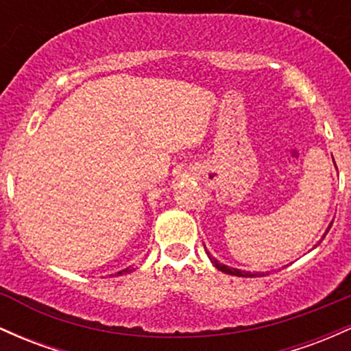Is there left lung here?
<instances>
[{
  "mask_svg": "<svg viewBox=\"0 0 351 351\" xmlns=\"http://www.w3.org/2000/svg\"><path fill=\"white\" fill-rule=\"evenodd\" d=\"M335 162V160H333ZM332 227V226H330ZM330 227L326 228V232L330 230ZM326 232L324 234V237L326 235ZM322 237V239H324ZM317 247V245H315ZM207 252V255H208V258H210V262L214 263V267L217 270H220V271H223V274H228V275H235V277H247V278H254V277H263V271L261 274V271H245V270H239V269H234V267H228V265H223V263H220L217 258H214L210 255V252L208 250H206Z\"/></svg>",
  "mask_w": 351,
  "mask_h": 351,
  "instance_id": "left-lung-1",
  "label": "left lung"
}]
</instances>
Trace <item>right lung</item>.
<instances>
[{"instance_id":"1","label":"right lung","mask_w":351,"mask_h":351,"mask_svg":"<svg viewBox=\"0 0 351 351\" xmlns=\"http://www.w3.org/2000/svg\"><path fill=\"white\" fill-rule=\"evenodd\" d=\"M132 269H129V267H128V269H124V270H121V271H117V275H123V274H129V271H131Z\"/></svg>"}]
</instances>
